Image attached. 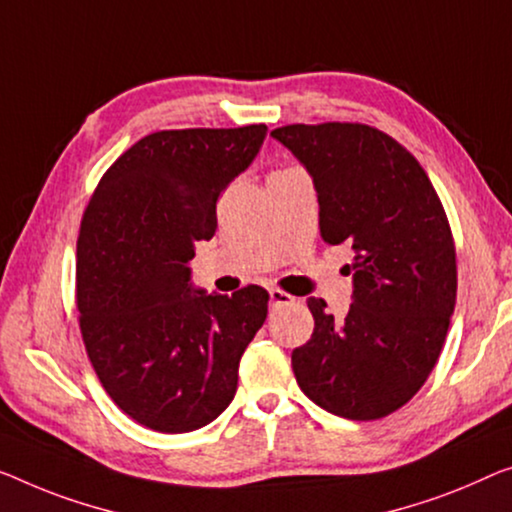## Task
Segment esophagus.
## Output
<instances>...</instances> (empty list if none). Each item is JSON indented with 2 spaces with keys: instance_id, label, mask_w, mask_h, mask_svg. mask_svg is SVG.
<instances>
[{
  "instance_id": "esophagus-1",
  "label": "esophagus",
  "mask_w": 512,
  "mask_h": 512,
  "mask_svg": "<svg viewBox=\"0 0 512 512\" xmlns=\"http://www.w3.org/2000/svg\"><path fill=\"white\" fill-rule=\"evenodd\" d=\"M269 296H271L273 308H276V305H287V303L294 301V296L287 294V292H282V289H271Z\"/></svg>"
}]
</instances>
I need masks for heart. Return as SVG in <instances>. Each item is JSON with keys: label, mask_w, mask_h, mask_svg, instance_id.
Masks as SVG:
<instances>
[{"label": "heart", "mask_w": 512, "mask_h": 512, "mask_svg": "<svg viewBox=\"0 0 512 512\" xmlns=\"http://www.w3.org/2000/svg\"><path fill=\"white\" fill-rule=\"evenodd\" d=\"M287 170H296V167H285V170H276V172H287ZM273 174V172H271Z\"/></svg>", "instance_id": "1"}]
</instances>
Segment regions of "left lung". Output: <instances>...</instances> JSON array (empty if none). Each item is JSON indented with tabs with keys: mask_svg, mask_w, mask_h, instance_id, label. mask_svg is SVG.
I'll return each mask as SVG.
<instances>
[{
	"mask_svg": "<svg viewBox=\"0 0 512 512\" xmlns=\"http://www.w3.org/2000/svg\"><path fill=\"white\" fill-rule=\"evenodd\" d=\"M271 135L312 174L322 239L356 250L345 322L308 299L315 329L292 352L294 377L331 414L377 421L421 391L444 347L457 296L444 204L421 163L375 126L289 124Z\"/></svg>",
	"mask_w": 512,
	"mask_h": 512,
	"instance_id": "8db88e82",
	"label": "left lung"
}]
</instances>
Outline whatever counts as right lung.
<instances>
[{
    "mask_svg": "<svg viewBox=\"0 0 512 512\" xmlns=\"http://www.w3.org/2000/svg\"><path fill=\"white\" fill-rule=\"evenodd\" d=\"M264 135V124L151 133L114 160L82 213V342L105 393L149 430L181 434L223 414L269 312L259 285L223 296L188 282L195 243L216 234L220 193Z\"/></svg>",
    "mask_w": 512,
    "mask_h": 512,
    "instance_id": "obj_1",
    "label": "right lung"
}]
</instances>
